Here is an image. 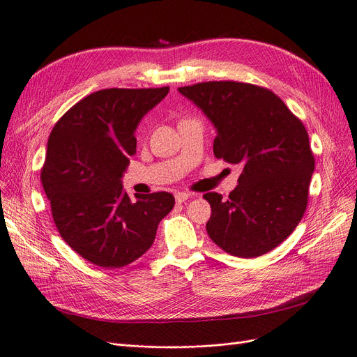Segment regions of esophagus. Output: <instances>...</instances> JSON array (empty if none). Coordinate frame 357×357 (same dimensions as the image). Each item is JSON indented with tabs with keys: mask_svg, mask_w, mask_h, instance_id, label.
<instances>
[{
	"mask_svg": "<svg viewBox=\"0 0 357 357\" xmlns=\"http://www.w3.org/2000/svg\"><path fill=\"white\" fill-rule=\"evenodd\" d=\"M194 194H190V192H176L175 194V200H176V203H183V202H187L190 197H192Z\"/></svg>",
	"mask_w": 357,
	"mask_h": 357,
	"instance_id": "esophagus-1",
	"label": "esophagus"
}]
</instances>
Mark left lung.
Masks as SVG:
<instances>
[{
  "label": "left lung",
  "mask_w": 357,
  "mask_h": 357,
  "mask_svg": "<svg viewBox=\"0 0 357 357\" xmlns=\"http://www.w3.org/2000/svg\"><path fill=\"white\" fill-rule=\"evenodd\" d=\"M213 123L218 158L243 167L227 200L203 197L212 207L206 229L227 253L252 259L291 234L307 206L314 158L307 130L272 91L232 81L178 88Z\"/></svg>",
  "instance_id": "obj_1"
}]
</instances>
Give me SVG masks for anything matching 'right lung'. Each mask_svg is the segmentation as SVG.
Wrapping results in <instances>:
<instances>
[{"instance_id":"1","label":"right lung","mask_w":357,"mask_h":357,"mask_svg":"<svg viewBox=\"0 0 357 357\" xmlns=\"http://www.w3.org/2000/svg\"><path fill=\"white\" fill-rule=\"evenodd\" d=\"M167 92L169 86L101 89L51 130L41 181L52 219L61 238L92 265L114 269L141 257L175 206L165 191L135 194L132 202L122 185L141 119Z\"/></svg>"}]
</instances>
